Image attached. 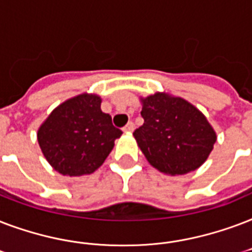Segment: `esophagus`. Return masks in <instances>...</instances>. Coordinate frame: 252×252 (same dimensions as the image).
Masks as SVG:
<instances>
[{"label":"esophagus","instance_id":"esophagus-1","mask_svg":"<svg viewBox=\"0 0 252 252\" xmlns=\"http://www.w3.org/2000/svg\"><path fill=\"white\" fill-rule=\"evenodd\" d=\"M132 130H134V124L132 122H128L124 127V132H131Z\"/></svg>","mask_w":252,"mask_h":252}]
</instances>
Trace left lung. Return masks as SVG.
Masks as SVG:
<instances>
[{"label":"left lung","instance_id":"obj_1","mask_svg":"<svg viewBox=\"0 0 252 252\" xmlns=\"http://www.w3.org/2000/svg\"><path fill=\"white\" fill-rule=\"evenodd\" d=\"M139 101L144 124L132 135L148 163L171 176L200 168L217 140L206 117L187 99L167 92Z\"/></svg>","mask_w":252,"mask_h":252}]
</instances>
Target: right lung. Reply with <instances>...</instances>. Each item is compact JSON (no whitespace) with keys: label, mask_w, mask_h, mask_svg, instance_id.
Segmentation results:
<instances>
[{"label":"right lung","mask_w":252,"mask_h":252,"mask_svg":"<svg viewBox=\"0 0 252 252\" xmlns=\"http://www.w3.org/2000/svg\"><path fill=\"white\" fill-rule=\"evenodd\" d=\"M102 99L81 93L56 106L38 128L46 160L64 176H84L98 169L122 135L112 117L101 110Z\"/></svg>","instance_id":"obj_1"}]
</instances>
